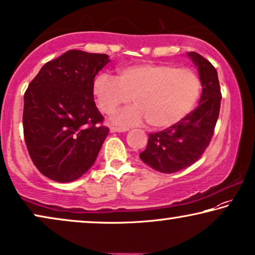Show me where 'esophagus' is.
I'll return each mask as SVG.
<instances>
[{"mask_svg":"<svg viewBox=\"0 0 255 255\" xmlns=\"http://www.w3.org/2000/svg\"><path fill=\"white\" fill-rule=\"evenodd\" d=\"M110 131L111 132H124V131H128V128H123V127H110Z\"/></svg>","mask_w":255,"mask_h":255,"instance_id":"34e87169","label":"esophagus"}]
</instances>
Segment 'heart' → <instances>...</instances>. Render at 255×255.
Returning <instances> with one entry per match:
<instances>
[{
  "label": "heart",
  "mask_w": 255,
  "mask_h": 255,
  "mask_svg": "<svg viewBox=\"0 0 255 255\" xmlns=\"http://www.w3.org/2000/svg\"><path fill=\"white\" fill-rule=\"evenodd\" d=\"M93 96L100 111L110 114L130 102L135 104L113 114L112 121L135 126L148 121L155 128H168L184 120L194 109L201 81L194 71L167 63L125 67L119 76L103 73L93 82Z\"/></svg>",
  "instance_id": "b5f03b06"
}]
</instances>
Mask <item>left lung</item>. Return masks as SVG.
<instances>
[{
	"label": "left lung",
	"instance_id": "1",
	"mask_svg": "<svg viewBox=\"0 0 255 255\" xmlns=\"http://www.w3.org/2000/svg\"><path fill=\"white\" fill-rule=\"evenodd\" d=\"M187 55L199 70L200 105L179 124L150 134L148 145L139 153L143 163L162 173H174L199 160L209 145L220 116L222 95L216 69L198 53Z\"/></svg>",
	"mask_w": 255,
	"mask_h": 255
}]
</instances>
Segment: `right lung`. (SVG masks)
Returning <instances> with one entry per match:
<instances>
[{
  "instance_id": "1",
  "label": "right lung",
  "mask_w": 255,
  "mask_h": 255,
  "mask_svg": "<svg viewBox=\"0 0 255 255\" xmlns=\"http://www.w3.org/2000/svg\"><path fill=\"white\" fill-rule=\"evenodd\" d=\"M109 55L68 51L45 63L24 95L28 153L45 177L70 182L90 168L109 128L93 100V80Z\"/></svg>"
}]
</instances>
